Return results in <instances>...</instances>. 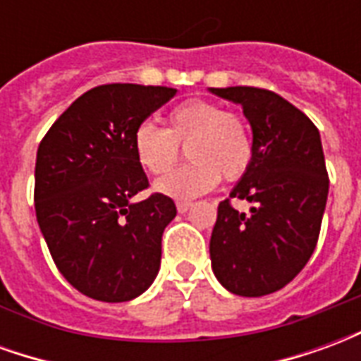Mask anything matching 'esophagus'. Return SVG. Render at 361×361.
Segmentation results:
<instances>
[{"instance_id":"34e87169","label":"esophagus","mask_w":361,"mask_h":361,"mask_svg":"<svg viewBox=\"0 0 361 361\" xmlns=\"http://www.w3.org/2000/svg\"><path fill=\"white\" fill-rule=\"evenodd\" d=\"M176 207H178V212H188L191 209V203L189 201H178Z\"/></svg>"}]
</instances>
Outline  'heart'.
Returning <instances> with one entry per match:
<instances>
[{
	"mask_svg": "<svg viewBox=\"0 0 361 361\" xmlns=\"http://www.w3.org/2000/svg\"><path fill=\"white\" fill-rule=\"evenodd\" d=\"M137 164L152 176L166 173L188 147L191 164L173 170L157 189L173 199H193L224 180H240L253 164L255 145L247 121L224 106L209 100H189L166 116V129L141 123L133 131Z\"/></svg>",
	"mask_w": 361,
	"mask_h": 361,
	"instance_id": "heart-1",
	"label": "heart"
}]
</instances>
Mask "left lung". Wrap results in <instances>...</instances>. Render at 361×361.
I'll use <instances>...</instances> for the list:
<instances>
[{
  "mask_svg": "<svg viewBox=\"0 0 361 361\" xmlns=\"http://www.w3.org/2000/svg\"><path fill=\"white\" fill-rule=\"evenodd\" d=\"M242 104L253 131V164L230 198L254 203L250 215L229 199L211 235L214 276L228 292L259 298L294 280L315 251L329 195L319 129L282 96L255 87L211 89Z\"/></svg>",
  "mask_w": 361,
  "mask_h": 361,
  "instance_id": "left-lung-1",
  "label": "left lung"
}]
</instances>
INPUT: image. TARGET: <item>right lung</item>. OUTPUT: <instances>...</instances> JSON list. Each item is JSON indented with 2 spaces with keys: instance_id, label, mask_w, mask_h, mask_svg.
Listing matches in <instances>:
<instances>
[{
  "instance_id": "add662e5",
  "label": "right lung",
  "mask_w": 361,
  "mask_h": 361,
  "mask_svg": "<svg viewBox=\"0 0 361 361\" xmlns=\"http://www.w3.org/2000/svg\"><path fill=\"white\" fill-rule=\"evenodd\" d=\"M176 89L100 85L79 96L44 135L36 152L35 209L63 279L81 294L129 302L157 279L170 197L152 193L133 154V131Z\"/></svg>"
}]
</instances>
